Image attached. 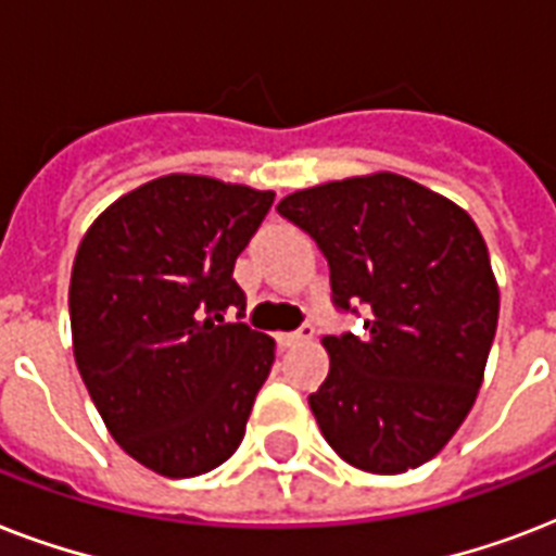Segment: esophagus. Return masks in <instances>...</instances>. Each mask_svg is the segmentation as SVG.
Returning a JSON list of instances; mask_svg holds the SVG:
<instances>
[{"label": "esophagus", "instance_id": "esophagus-1", "mask_svg": "<svg viewBox=\"0 0 556 556\" xmlns=\"http://www.w3.org/2000/svg\"><path fill=\"white\" fill-rule=\"evenodd\" d=\"M312 338H314V323L305 320L296 331H279L277 343L282 349H288V346H296V343H303V340H312Z\"/></svg>", "mask_w": 556, "mask_h": 556}]
</instances>
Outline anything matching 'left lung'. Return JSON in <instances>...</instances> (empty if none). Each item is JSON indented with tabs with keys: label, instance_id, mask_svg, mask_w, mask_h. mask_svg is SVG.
<instances>
[{
	"label": "left lung",
	"instance_id": "obj_1",
	"mask_svg": "<svg viewBox=\"0 0 556 556\" xmlns=\"http://www.w3.org/2000/svg\"><path fill=\"white\" fill-rule=\"evenodd\" d=\"M329 262L331 303L366 314L329 334L331 369L308 395L334 453L366 473L430 462L470 413L500 320L479 227L395 173L346 178L279 201Z\"/></svg>",
	"mask_w": 556,
	"mask_h": 556
}]
</instances>
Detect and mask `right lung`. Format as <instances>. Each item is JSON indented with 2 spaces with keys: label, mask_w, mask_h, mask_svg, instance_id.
<instances>
[{
  "label": "right lung",
  "mask_w": 556,
  "mask_h": 556,
  "mask_svg": "<svg viewBox=\"0 0 556 556\" xmlns=\"http://www.w3.org/2000/svg\"><path fill=\"white\" fill-rule=\"evenodd\" d=\"M274 192L164 176L98 216L72 268L74 361L121 447L169 479L233 456L274 340L244 317L236 256Z\"/></svg>",
  "instance_id": "1"
}]
</instances>
